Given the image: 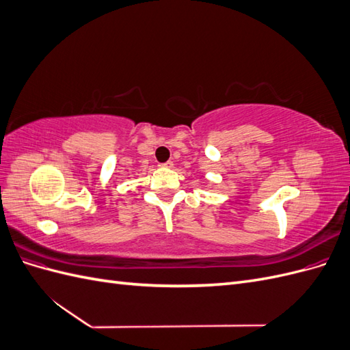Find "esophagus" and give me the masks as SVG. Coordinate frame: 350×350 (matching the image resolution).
<instances>
[{"mask_svg": "<svg viewBox=\"0 0 350 350\" xmlns=\"http://www.w3.org/2000/svg\"><path fill=\"white\" fill-rule=\"evenodd\" d=\"M159 166H162V167H172V166H174V162L167 161V162H165V163H161Z\"/></svg>", "mask_w": 350, "mask_h": 350, "instance_id": "34e87169", "label": "esophagus"}]
</instances>
